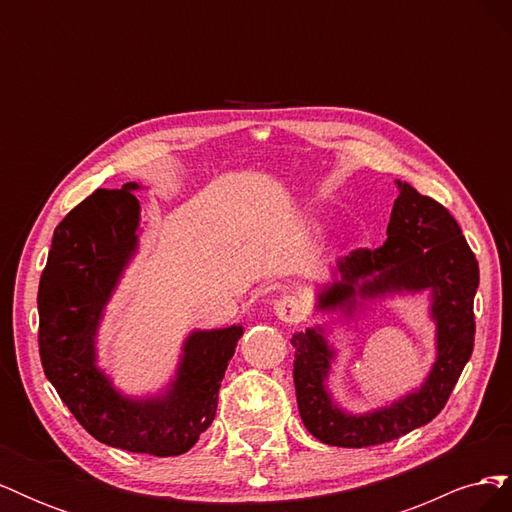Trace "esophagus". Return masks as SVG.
I'll use <instances>...</instances> for the list:
<instances>
[{"mask_svg":"<svg viewBox=\"0 0 512 512\" xmlns=\"http://www.w3.org/2000/svg\"><path fill=\"white\" fill-rule=\"evenodd\" d=\"M273 312L282 322L297 324L305 318V305L299 297H294V294H284V297L275 301Z\"/></svg>","mask_w":512,"mask_h":512,"instance_id":"obj_1","label":"esophagus"}]
</instances>
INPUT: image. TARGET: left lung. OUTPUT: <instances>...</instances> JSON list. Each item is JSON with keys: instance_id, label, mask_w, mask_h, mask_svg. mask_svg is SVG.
<instances>
[{"instance_id": "1", "label": "left lung", "mask_w": 512, "mask_h": 512, "mask_svg": "<svg viewBox=\"0 0 512 512\" xmlns=\"http://www.w3.org/2000/svg\"><path fill=\"white\" fill-rule=\"evenodd\" d=\"M399 196L378 250H354L337 260L333 282L316 307L352 318L365 301L429 290L436 322V361L421 389L365 414L339 408L327 389L335 350L324 327L294 333V389L303 425L324 444L363 448L397 440L427 425L446 406L474 348V294L478 262L461 228L438 200L397 181Z\"/></svg>"}]
</instances>
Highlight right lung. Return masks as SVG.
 Segmentation results:
<instances>
[{"mask_svg": "<svg viewBox=\"0 0 512 512\" xmlns=\"http://www.w3.org/2000/svg\"><path fill=\"white\" fill-rule=\"evenodd\" d=\"M141 185L96 190L59 222L38 286L44 374L91 436L130 453H188L215 418L218 393L243 327L192 331L175 378L158 395L128 397L98 367V329L138 250Z\"/></svg>", "mask_w": 512, "mask_h": 512, "instance_id": "add662e5", "label": "right lung"}]
</instances>
